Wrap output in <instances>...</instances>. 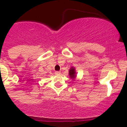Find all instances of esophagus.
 <instances>
[{
	"mask_svg": "<svg viewBox=\"0 0 127 127\" xmlns=\"http://www.w3.org/2000/svg\"><path fill=\"white\" fill-rule=\"evenodd\" d=\"M60 74H61V72L60 71H56L55 72V74H56V75H60Z\"/></svg>",
	"mask_w": 127,
	"mask_h": 127,
	"instance_id": "1",
	"label": "esophagus"
}]
</instances>
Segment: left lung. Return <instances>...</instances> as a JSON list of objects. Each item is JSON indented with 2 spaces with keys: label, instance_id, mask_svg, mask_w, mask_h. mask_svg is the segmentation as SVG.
<instances>
[{
  "label": "left lung",
  "instance_id": "1",
  "mask_svg": "<svg viewBox=\"0 0 127 127\" xmlns=\"http://www.w3.org/2000/svg\"><path fill=\"white\" fill-rule=\"evenodd\" d=\"M76 74L77 72L76 71H75V68L73 67V66H72L71 68H70L69 71V75L70 78L72 79V80H74L75 78H76Z\"/></svg>",
  "mask_w": 127,
  "mask_h": 127
}]
</instances>
